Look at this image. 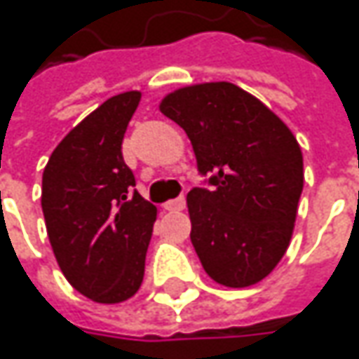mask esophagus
Here are the masks:
<instances>
[{
	"mask_svg": "<svg viewBox=\"0 0 359 359\" xmlns=\"http://www.w3.org/2000/svg\"><path fill=\"white\" fill-rule=\"evenodd\" d=\"M164 209L182 210L184 209V196H177V198H172V201H166V203H164Z\"/></svg>",
	"mask_w": 359,
	"mask_h": 359,
	"instance_id": "1",
	"label": "esophagus"
}]
</instances>
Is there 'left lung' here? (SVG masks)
I'll use <instances>...</instances> for the list:
<instances>
[{"label":"left lung","mask_w":359,"mask_h":359,"mask_svg":"<svg viewBox=\"0 0 359 359\" xmlns=\"http://www.w3.org/2000/svg\"><path fill=\"white\" fill-rule=\"evenodd\" d=\"M161 112L191 138L209 187L187 195L191 241L210 279L249 287L287 251L304 191V156L271 110L231 82L179 88Z\"/></svg>","instance_id":"1"}]
</instances>
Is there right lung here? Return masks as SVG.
I'll use <instances>...</instances> for the list:
<instances>
[{
    "label": "right lung",
    "instance_id": "obj_1",
    "mask_svg": "<svg viewBox=\"0 0 359 359\" xmlns=\"http://www.w3.org/2000/svg\"><path fill=\"white\" fill-rule=\"evenodd\" d=\"M140 92L112 96L55 147L41 177V210L55 261L70 285L98 304L133 297L156 207L134 189L122 138Z\"/></svg>",
    "mask_w": 359,
    "mask_h": 359
}]
</instances>
